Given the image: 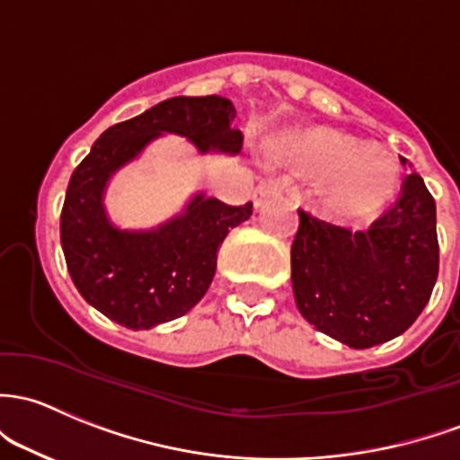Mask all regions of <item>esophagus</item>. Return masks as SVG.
Instances as JSON below:
<instances>
[{
    "instance_id": "1",
    "label": "esophagus",
    "mask_w": 460,
    "mask_h": 460,
    "mask_svg": "<svg viewBox=\"0 0 460 460\" xmlns=\"http://www.w3.org/2000/svg\"><path fill=\"white\" fill-rule=\"evenodd\" d=\"M282 193V185L278 181H262L253 191V205L262 207L270 198H278Z\"/></svg>"
}]
</instances>
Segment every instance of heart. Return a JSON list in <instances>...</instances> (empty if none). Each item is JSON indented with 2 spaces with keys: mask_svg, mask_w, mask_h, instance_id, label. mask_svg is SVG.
<instances>
[{
  "mask_svg": "<svg viewBox=\"0 0 460 460\" xmlns=\"http://www.w3.org/2000/svg\"><path fill=\"white\" fill-rule=\"evenodd\" d=\"M269 161L319 176L323 205L341 216H364L384 207L399 187V163L388 149L335 129L315 128L275 134Z\"/></svg>",
  "mask_w": 460,
  "mask_h": 460,
  "instance_id": "obj_1",
  "label": "heart"
}]
</instances>
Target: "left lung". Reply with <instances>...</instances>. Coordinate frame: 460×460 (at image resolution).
I'll use <instances>...</instances> for the list:
<instances>
[{"instance_id": "left-lung-1", "label": "left lung", "mask_w": 460, "mask_h": 460, "mask_svg": "<svg viewBox=\"0 0 460 460\" xmlns=\"http://www.w3.org/2000/svg\"><path fill=\"white\" fill-rule=\"evenodd\" d=\"M297 214L291 279L302 317L357 350L408 331L438 275L437 205L423 178L408 173L394 205L366 229Z\"/></svg>"}]
</instances>
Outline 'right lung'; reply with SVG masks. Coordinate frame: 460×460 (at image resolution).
Returning <instances> with one entry per match:
<instances>
[{"mask_svg":"<svg viewBox=\"0 0 460 460\" xmlns=\"http://www.w3.org/2000/svg\"><path fill=\"white\" fill-rule=\"evenodd\" d=\"M225 96H173L105 129L67 182L61 246L76 291L112 322L147 331L185 315L216 275L217 249L253 205L229 207L193 193L181 214L152 229H120L105 209V190L163 134L187 138L200 154L235 156L243 132Z\"/></svg>","mask_w":460,"mask_h":460,"instance_id":"1","label":"right lung"}]
</instances>
